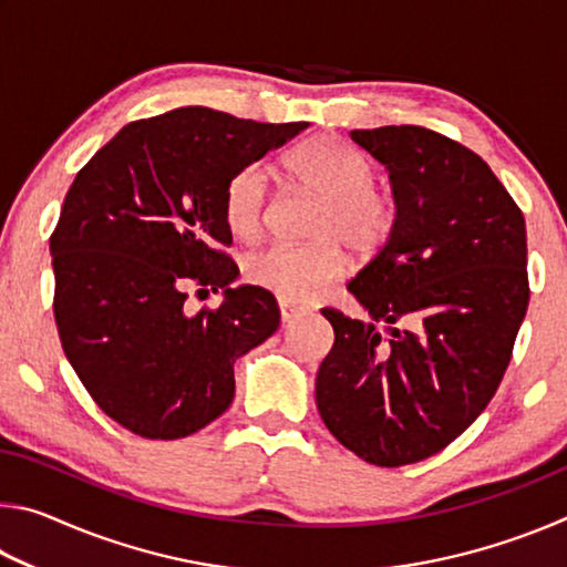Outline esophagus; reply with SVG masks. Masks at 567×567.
<instances>
[{
  "label": "esophagus",
  "mask_w": 567,
  "mask_h": 567,
  "mask_svg": "<svg viewBox=\"0 0 567 567\" xmlns=\"http://www.w3.org/2000/svg\"><path fill=\"white\" fill-rule=\"evenodd\" d=\"M305 307L297 305V302H290V300H280V315H282V322H290L295 320L297 315H302Z\"/></svg>",
  "instance_id": "34e87169"
}]
</instances>
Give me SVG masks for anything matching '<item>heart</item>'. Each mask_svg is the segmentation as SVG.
Returning <instances> with one entry per match:
<instances>
[{
  "instance_id": "heart-1",
  "label": "heart",
  "mask_w": 567,
  "mask_h": 567,
  "mask_svg": "<svg viewBox=\"0 0 567 567\" xmlns=\"http://www.w3.org/2000/svg\"><path fill=\"white\" fill-rule=\"evenodd\" d=\"M285 167L297 185L315 192V213L307 245H267L245 257V277L280 300L305 302L348 272V255H372L398 225V203L378 187L368 157L334 137H315L295 147ZM270 199V182L260 165L239 167L223 192V217L239 239L260 237Z\"/></svg>"
}]
</instances>
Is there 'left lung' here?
<instances>
[{
  "label": "left lung",
  "instance_id": "obj_1",
  "mask_svg": "<svg viewBox=\"0 0 567 567\" xmlns=\"http://www.w3.org/2000/svg\"><path fill=\"white\" fill-rule=\"evenodd\" d=\"M350 137L388 167L398 225L348 282L372 322L322 310L334 344L315 400L344 447L400 467L445 450L501 388L530 300L525 217L483 157L445 134L400 124Z\"/></svg>",
  "mask_w": 567,
  "mask_h": 567
}]
</instances>
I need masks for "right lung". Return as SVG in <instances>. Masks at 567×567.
Here are the masks:
<instances>
[{
  "label": "right lung",
  "mask_w": 567,
  "mask_h": 567,
  "mask_svg": "<svg viewBox=\"0 0 567 567\" xmlns=\"http://www.w3.org/2000/svg\"><path fill=\"white\" fill-rule=\"evenodd\" d=\"M305 127L179 107L124 124L76 172L50 237L54 322L76 378L130 433L207 427L233 405L235 360L280 324L272 292L229 287L223 192ZM189 286L226 300L189 316Z\"/></svg>",
  "instance_id": "right-lung-1"
}]
</instances>
